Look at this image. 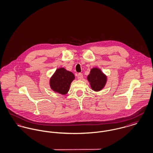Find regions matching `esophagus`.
<instances>
[{
	"instance_id": "34e87169",
	"label": "esophagus",
	"mask_w": 153,
	"mask_h": 153,
	"mask_svg": "<svg viewBox=\"0 0 153 153\" xmlns=\"http://www.w3.org/2000/svg\"><path fill=\"white\" fill-rule=\"evenodd\" d=\"M77 78H78V79L79 80H81L83 78V75L82 74H81V73H79L78 74V75H77Z\"/></svg>"
}]
</instances>
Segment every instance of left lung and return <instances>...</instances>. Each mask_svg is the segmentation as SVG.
I'll return each instance as SVG.
<instances>
[{
  "label": "left lung",
  "mask_w": 153,
  "mask_h": 153,
  "mask_svg": "<svg viewBox=\"0 0 153 153\" xmlns=\"http://www.w3.org/2000/svg\"><path fill=\"white\" fill-rule=\"evenodd\" d=\"M87 79L91 85L92 90L100 91L105 86L107 82V76L98 68H92Z\"/></svg>",
  "instance_id": "obj_1"
}]
</instances>
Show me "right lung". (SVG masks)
Here are the masks:
<instances>
[{
  "label": "right lung",
  "instance_id": "obj_1",
  "mask_svg": "<svg viewBox=\"0 0 153 153\" xmlns=\"http://www.w3.org/2000/svg\"><path fill=\"white\" fill-rule=\"evenodd\" d=\"M74 79L75 76L72 72L60 68L56 70L50 78V85L55 92L65 95L69 91L71 83Z\"/></svg>",
  "mask_w": 153,
  "mask_h": 153
}]
</instances>
